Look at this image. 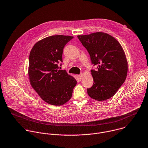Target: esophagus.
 Returning <instances> with one entry per match:
<instances>
[{
	"instance_id": "1",
	"label": "esophagus",
	"mask_w": 148,
	"mask_h": 148,
	"mask_svg": "<svg viewBox=\"0 0 148 148\" xmlns=\"http://www.w3.org/2000/svg\"><path fill=\"white\" fill-rule=\"evenodd\" d=\"M83 76V74H80V75H77V77H78V78H79L80 80L82 79Z\"/></svg>"
}]
</instances>
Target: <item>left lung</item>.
Masks as SVG:
<instances>
[{
  "mask_svg": "<svg viewBox=\"0 0 148 148\" xmlns=\"http://www.w3.org/2000/svg\"><path fill=\"white\" fill-rule=\"evenodd\" d=\"M89 52L92 63L97 65L91 70L93 85L87 89L92 99L103 101L113 97L124 83L127 73L125 52L114 38L104 32L78 35Z\"/></svg>",
  "mask_w": 148,
  "mask_h": 148,
  "instance_id": "left-lung-1",
  "label": "left lung"
}]
</instances>
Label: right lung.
I'll return each mask as SVG.
<instances>
[{
  "label": "right lung",
  "instance_id": "1",
  "mask_svg": "<svg viewBox=\"0 0 148 148\" xmlns=\"http://www.w3.org/2000/svg\"><path fill=\"white\" fill-rule=\"evenodd\" d=\"M73 36L53 35L36 42L29 57L28 76L32 88L52 106H62L72 95L77 81L64 70L58 69L63 48Z\"/></svg>",
  "mask_w": 148,
  "mask_h": 148
}]
</instances>
